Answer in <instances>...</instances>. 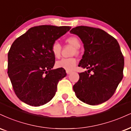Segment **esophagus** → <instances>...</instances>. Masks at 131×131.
<instances>
[{
  "instance_id": "1",
  "label": "esophagus",
  "mask_w": 131,
  "mask_h": 131,
  "mask_svg": "<svg viewBox=\"0 0 131 131\" xmlns=\"http://www.w3.org/2000/svg\"><path fill=\"white\" fill-rule=\"evenodd\" d=\"M71 71H67V74H68V75L70 74L71 73Z\"/></svg>"
}]
</instances>
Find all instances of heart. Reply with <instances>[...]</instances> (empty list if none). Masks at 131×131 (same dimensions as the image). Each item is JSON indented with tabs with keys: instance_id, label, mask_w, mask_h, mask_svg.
<instances>
[{
	"instance_id": "heart-1",
	"label": "heart",
	"mask_w": 131,
	"mask_h": 131,
	"mask_svg": "<svg viewBox=\"0 0 131 131\" xmlns=\"http://www.w3.org/2000/svg\"><path fill=\"white\" fill-rule=\"evenodd\" d=\"M66 42L72 45L76 49V52H78V49L81 47V41L79 39L76 37H70L67 38ZM61 47L58 41H55L51 47V51L53 56L56 58L59 57L60 56ZM77 63L76 59L74 58H68V59H62L56 62V67L61 68L67 71H71L74 68Z\"/></svg>"
}]
</instances>
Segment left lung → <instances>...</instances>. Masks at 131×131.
Segmentation results:
<instances>
[{
	"mask_svg": "<svg viewBox=\"0 0 131 131\" xmlns=\"http://www.w3.org/2000/svg\"><path fill=\"white\" fill-rule=\"evenodd\" d=\"M70 32L81 38L84 53L79 67L87 71L79 73L73 86L79 100L89 105L109 100L123 77L124 57L117 40L103 30L78 26Z\"/></svg>",
	"mask_w": 131,
	"mask_h": 131,
	"instance_id": "1",
	"label": "left lung"
}]
</instances>
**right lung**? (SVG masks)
<instances>
[{
	"instance_id": "right-lung-1",
	"label": "right lung",
	"mask_w": 131,
	"mask_h": 131,
	"mask_svg": "<svg viewBox=\"0 0 131 131\" xmlns=\"http://www.w3.org/2000/svg\"><path fill=\"white\" fill-rule=\"evenodd\" d=\"M71 27L40 26L31 27L16 40L8 53V74L15 94L27 104L40 106L56 94L66 72L52 70V44Z\"/></svg>"
}]
</instances>
